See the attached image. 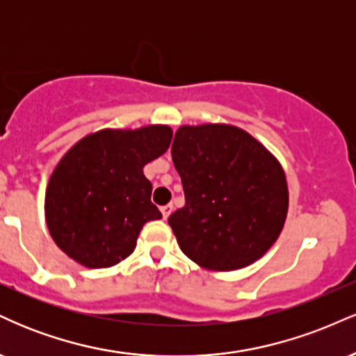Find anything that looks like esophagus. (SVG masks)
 Listing matches in <instances>:
<instances>
[{"label":"esophagus","mask_w":356,"mask_h":356,"mask_svg":"<svg viewBox=\"0 0 356 356\" xmlns=\"http://www.w3.org/2000/svg\"><path fill=\"white\" fill-rule=\"evenodd\" d=\"M161 211H162V216H164V219H167L170 216V212H172V204H167V206H162Z\"/></svg>","instance_id":"obj_1"}]
</instances>
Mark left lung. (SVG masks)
Listing matches in <instances>:
<instances>
[{
  "mask_svg": "<svg viewBox=\"0 0 356 356\" xmlns=\"http://www.w3.org/2000/svg\"><path fill=\"white\" fill-rule=\"evenodd\" d=\"M172 161L186 206L169 216L182 252L199 266H249L275 244L288 214L283 167L263 144L232 125H184Z\"/></svg>",
  "mask_w": 356,
  "mask_h": 356,
  "instance_id": "obj_1",
  "label": "left lung"
}]
</instances>
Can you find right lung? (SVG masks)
<instances>
[{
  "instance_id": "right-lung-1",
  "label": "right lung",
  "mask_w": 356,
  "mask_h": 356,
  "mask_svg": "<svg viewBox=\"0 0 356 356\" xmlns=\"http://www.w3.org/2000/svg\"><path fill=\"white\" fill-rule=\"evenodd\" d=\"M172 130H100L81 138L53 170L44 216L53 241L87 268H110L130 256L138 232L162 214L150 201L144 165L169 149Z\"/></svg>"
}]
</instances>
